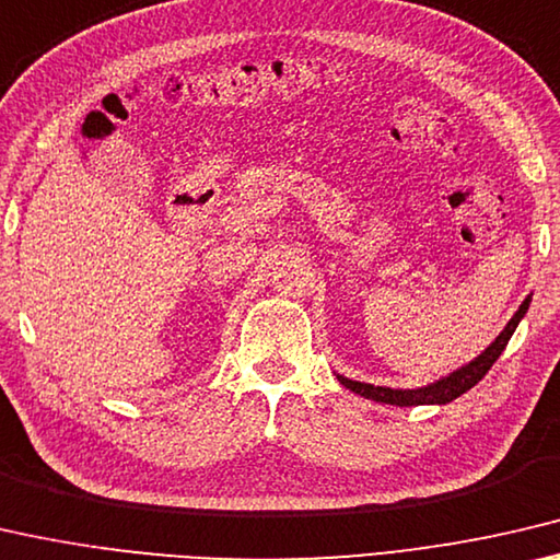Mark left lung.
Returning a JSON list of instances; mask_svg holds the SVG:
<instances>
[{
    "instance_id": "left-lung-1",
    "label": "left lung",
    "mask_w": 560,
    "mask_h": 560,
    "mask_svg": "<svg viewBox=\"0 0 560 560\" xmlns=\"http://www.w3.org/2000/svg\"><path fill=\"white\" fill-rule=\"evenodd\" d=\"M528 302H530V298L524 300V305L516 310V315L511 317V323L503 327V332L497 337V342H493L487 352L476 357V360L469 362L466 366H462V370H456L454 374H448V377L439 380L434 384H429V387H421V389H389V387H374V384H364V382H352V380H345V377H337V380H340L347 389H352L354 394H360V397L382 401V405H397V407L446 405V401L462 397V394L469 392L476 382H481L483 377H487V372L491 370L493 362H497L499 357H501V352L506 350V345L511 340L513 329L518 327L521 317L526 315Z\"/></svg>"
}]
</instances>
